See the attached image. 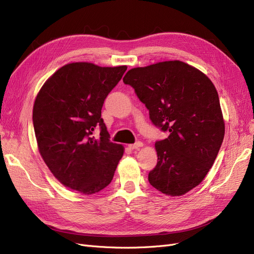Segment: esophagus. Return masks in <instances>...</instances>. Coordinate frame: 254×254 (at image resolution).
Wrapping results in <instances>:
<instances>
[{"label":"esophagus","instance_id":"obj_1","mask_svg":"<svg viewBox=\"0 0 254 254\" xmlns=\"http://www.w3.org/2000/svg\"><path fill=\"white\" fill-rule=\"evenodd\" d=\"M142 145H143V143H142V142H140V141H137V142H135V143H133V144H129V145H128V148H129V149H132V150H137V149H140Z\"/></svg>","mask_w":254,"mask_h":254}]
</instances>
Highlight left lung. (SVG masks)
Listing matches in <instances>:
<instances>
[{
  "mask_svg": "<svg viewBox=\"0 0 254 254\" xmlns=\"http://www.w3.org/2000/svg\"><path fill=\"white\" fill-rule=\"evenodd\" d=\"M124 82L149 110L153 124L170 135L155 143L157 165L151 186L182 196L207 175L223 143L225 121L212 81L183 61H165L129 69Z\"/></svg>",
  "mask_w": 254,
  "mask_h": 254,
  "instance_id": "left-lung-1",
  "label": "left lung"
}]
</instances>
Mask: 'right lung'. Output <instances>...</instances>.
<instances>
[{
	"mask_svg": "<svg viewBox=\"0 0 254 254\" xmlns=\"http://www.w3.org/2000/svg\"><path fill=\"white\" fill-rule=\"evenodd\" d=\"M127 68L68 63L46 80L36 97L32 121L40 155L71 190L91 195L112 182L125 148L110 141L101 109ZM97 127L99 139L91 136Z\"/></svg>",
	"mask_w": 254,
	"mask_h": 254,
	"instance_id": "add662e5",
	"label": "right lung"
}]
</instances>
